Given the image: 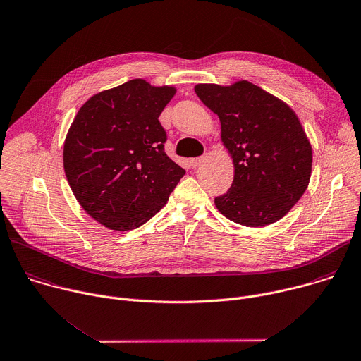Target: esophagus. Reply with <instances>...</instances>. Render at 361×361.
<instances>
[{
    "mask_svg": "<svg viewBox=\"0 0 361 361\" xmlns=\"http://www.w3.org/2000/svg\"><path fill=\"white\" fill-rule=\"evenodd\" d=\"M202 161H204V157H194V159L190 160V164H191L192 167H198V166H201Z\"/></svg>",
    "mask_w": 361,
    "mask_h": 361,
    "instance_id": "1",
    "label": "esophagus"
}]
</instances>
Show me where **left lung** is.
<instances>
[{"label":"left lung","instance_id":"obj_1","mask_svg":"<svg viewBox=\"0 0 361 361\" xmlns=\"http://www.w3.org/2000/svg\"><path fill=\"white\" fill-rule=\"evenodd\" d=\"M194 90L218 114L221 142L233 163L232 185L214 200L216 209L252 228L283 218L312 174V145L295 110L248 80L198 83Z\"/></svg>","mask_w":361,"mask_h":361}]
</instances>
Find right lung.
<instances>
[{
  "instance_id": "right-lung-1",
  "label": "right lung",
  "mask_w": 361,
  "mask_h": 361,
  "mask_svg": "<svg viewBox=\"0 0 361 361\" xmlns=\"http://www.w3.org/2000/svg\"><path fill=\"white\" fill-rule=\"evenodd\" d=\"M176 92L132 79L93 94L76 113L63 143L65 176L80 207L106 228L147 222L185 174L166 154L159 122Z\"/></svg>"
}]
</instances>
